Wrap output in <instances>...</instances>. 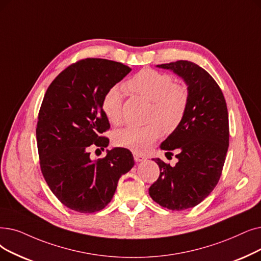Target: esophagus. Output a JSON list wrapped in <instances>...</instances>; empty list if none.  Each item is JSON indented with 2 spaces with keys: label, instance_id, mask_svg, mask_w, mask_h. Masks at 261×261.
Listing matches in <instances>:
<instances>
[{
  "label": "esophagus",
  "instance_id": "esophagus-1",
  "mask_svg": "<svg viewBox=\"0 0 261 261\" xmlns=\"http://www.w3.org/2000/svg\"><path fill=\"white\" fill-rule=\"evenodd\" d=\"M133 158H134V160L137 161V162H142V161H144V160H146V159H147L145 155L137 153V152L133 153Z\"/></svg>",
  "mask_w": 261,
  "mask_h": 261
}]
</instances>
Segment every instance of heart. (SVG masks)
Wrapping results in <instances>:
<instances>
[{"label":"heart","mask_w":261,"mask_h":261,"mask_svg":"<svg viewBox=\"0 0 261 261\" xmlns=\"http://www.w3.org/2000/svg\"><path fill=\"white\" fill-rule=\"evenodd\" d=\"M124 87L130 93L151 101L148 117L151 122L142 127L128 126L117 130L114 142L119 147L144 153L151 148L163 130L172 133L179 127L188 108V89L175 83L169 74L151 68H145L135 73ZM101 110L110 122L118 123L121 120L122 94L118 86H112L105 93Z\"/></svg>","instance_id":"heart-1"}]
</instances>
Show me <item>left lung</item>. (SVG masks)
<instances>
[{
	"mask_svg": "<svg viewBox=\"0 0 261 261\" xmlns=\"http://www.w3.org/2000/svg\"><path fill=\"white\" fill-rule=\"evenodd\" d=\"M156 67L184 79L189 102L179 127L161 144L166 154L178 151V162L171 166L153 159L160 176L149 195L164 208L186 210L200 203L219 182L229 145L227 106L218 83L198 65L177 61Z\"/></svg>",
	"mask_w": 261,
	"mask_h": 261,
	"instance_id": "8db88e82",
	"label": "left lung"
}]
</instances>
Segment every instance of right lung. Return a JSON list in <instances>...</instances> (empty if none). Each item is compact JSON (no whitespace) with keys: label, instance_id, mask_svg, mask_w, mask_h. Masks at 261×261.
<instances>
[{"label":"right lung","instance_id":"right-lung-1","mask_svg":"<svg viewBox=\"0 0 261 261\" xmlns=\"http://www.w3.org/2000/svg\"><path fill=\"white\" fill-rule=\"evenodd\" d=\"M130 71L114 61L81 60L64 69L44 94L36 128L40 169L52 193L71 210H102L121 175L134 165L131 151L120 147L102 159L89 156L92 147L109 145L101 135L110 129L101 100Z\"/></svg>","mask_w":261,"mask_h":261}]
</instances>
